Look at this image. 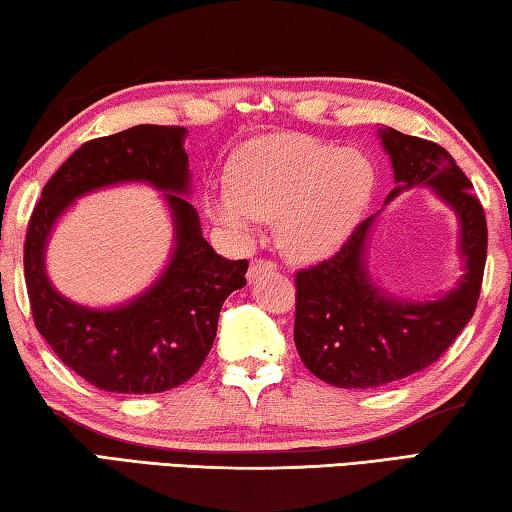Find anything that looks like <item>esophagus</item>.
<instances>
[{
  "mask_svg": "<svg viewBox=\"0 0 512 512\" xmlns=\"http://www.w3.org/2000/svg\"><path fill=\"white\" fill-rule=\"evenodd\" d=\"M275 264L273 262H268V259H255L253 264H250V268H248V280L253 282L255 277H259L262 273H266V271H275Z\"/></svg>",
  "mask_w": 512,
  "mask_h": 512,
  "instance_id": "esophagus-1",
  "label": "esophagus"
}]
</instances>
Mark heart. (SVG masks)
Returning <instances> with one entry per match:
<instances>
[{
  "instance_id": "obj_1",
  "label": "heart",
  "mask_w": 512,
  "mask_h": 512,
  "mask_svg": "<svg viewBox=\"0 0 512 512\" xmlns=\"http://www.w3.org/2000/svg\"><path fill=\"white\" fill-rule=\"evenodd\" d=\"M375 192V169L354 149L300 135L248 142L232 162V180L207 196V212L237 241L250 244L264 219L296 259L336 253L357 230Z\"/></svg>"
}]
</instances>
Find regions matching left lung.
<instances>
[{
    "label": "left lung",
    "mask_w": 512,
    "mask_h": 512,
    "mask_svg": "<svg viewBox=\"0 0 512 512\" xmlns=\"http://www.w3.org/2000/svg\"><path fill=\"white\" fill-rule=\"evenodd\" d=\"M395 187L384 206L413 186H429L459 223L462 275L431 299L395 297L374 280L369 239L377 212L359 223L339 253L296 277L293 341L305 366L339 388H377L431 366L470 323L481 293L488 228L472 183L443 146L379 126Z\"/></svg>",
    "instance_id": "1"
}]
</instances>
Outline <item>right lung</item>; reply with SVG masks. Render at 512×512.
I'll use <instances>...</instances> for the list:
<instances>
[{
  "label": "right lung",
  "instance_id": "right-lung-1",
  "mask_svg": "<svg viewBox=\"0 0 512 512\" xmlns=\"http://www.w3.org/2000/svg\"><path fill=\"white\" fill-rule=\"evenodd\" d=\"M185 137L187 128L140 124L83 144L51 176L29 221L24 277L38 332L65 366L101 391L149 395L185 384L212 350L225 298L246 287V259L216 253L187 201L194 187ZM119 184H146L163 194L172 253L137 297L90 308L53 287L46 246L79 197Z\"/></svg>",
  "mask_w": 512,
  "mask_h": 512
}]
</instances>
